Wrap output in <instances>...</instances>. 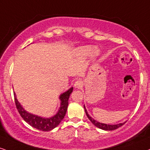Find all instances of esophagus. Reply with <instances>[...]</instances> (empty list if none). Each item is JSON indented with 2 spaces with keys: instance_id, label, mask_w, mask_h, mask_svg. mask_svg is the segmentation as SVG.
Here are the masks:
<instances>
[{
  "instance_id": "obj_1",
  "label": "esophagus",
  "mask_w": 150,
  "mask_h": 150,
  "mask_svg": "<svg viewBox=\"0 0 150 150\" xmlns=\"http://www.w3.org/2000/svg\"><path fill=\"white\" fill-rule=\"evenodd\" d=\"M74 86L76 88H81L83 86V82L81 80H77L74 84Z\"/></svg>"
}]
</instances>
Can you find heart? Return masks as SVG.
Wrapping results in <instances>:
<instances>
[{
    "mask_svg": "<svg viewBox=\"0 0 150 150\" xmlns=\"http://www.w3.org/2000/svg\"><path fill=\"white\" fill-rule=\"evenodd\" d=\"M79 51L82 52L84 54H88L91 51V48L90 47H83V48H81L79 49ZM98 53H99L98 49L94 48L93 50V54L94 55H97V54H98Z\"/></svg>",
    "mask_w": 150,
    "mask_h": 150,
    "instance_id": "obj_1",
    "label": "heart"
}]
</instances>
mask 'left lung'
<instances>
[{
	"mask_svg": "<svg viewBox=\"0 0 150 150\" xmlns=\"http://www.w3.org/2000/svg\"><path fill=\"white\" fill-rule=\"evenodd\" d=\"M84 107L85 112H86L87 117H88V118L91 120V122L96 127H97L100 128V129H103V130L111 131V130L116 129L120 127H121V126H122L125 123V122L123 123H120V124H117V125H107V124H104V123L99 122H98V121H96V120H94L93 118H92V117L88 114V112H87L86 108H85V106H84Z\"/></svg>",
	"mask_w": 150,
	"mask_h": 150,
	"instance_id": "obj_1",
	"label": "left lung"
}]
</instances>
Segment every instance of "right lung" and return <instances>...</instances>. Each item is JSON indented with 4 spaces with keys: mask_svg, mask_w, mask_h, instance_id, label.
Returning a JSON list of instances; mask_svg holds the SVG:
<instances>
[{
    "mask_svg": "<svg viewBox=\"0 0 150 150\" xmlns=\"http://www.w3.org/2000/svg\"><path fill=\"white\" fill-rule=\"evenodd\" d=\"M73 88L71 87L67 91L64 92L59 96V99L61 100V105H60L59 109L58 112L56 113V115L51 117H42L28 113L23 108L17 100L15 93H14V101L18 113H20L21 116L26 122H28L30 126L34 128L43 131V132H48V131L52 130L56 127H57L64 119L66 111H67L68 105H69L70 95L73 92Z\"/></svg>",
    "mask_w": 150,
    "mask_h": 150,
    "instance_id": "add662e5",
    "label": "right lung"
}]
</instances>
